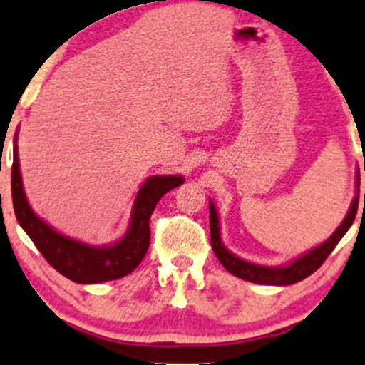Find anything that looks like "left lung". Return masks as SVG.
Segmentation results:
<instances>
[{"label":"left lung","instance_id":"8db88e82","mask_svg":"<svg viewBox=\"0 0 365 365\" xmlns=\"http://www.w3.org/2000/svg\"><path fill=\"white\" fill-rule=\"evenodd\" d=\"M360 137V135H359ZM360 185V178H357V187ZM364 204H365V194H364ZM359 207V195H355V199L351 201L350 210L345 216V220L341 222V225L334 230V234L327 239L326 242H322L320 246L314 247L312 251H308L303 256H299L298 259H294L293 263L286 267H263L256 265V263L246 262L241 259L239 256L232 255L230 251L223 246L222 239H220V223H218V213H216L215 204L210 201V230H211V246L216 258L220 259L223 267L230 272L235 277L250 280L255 284H265V286H289V284L299 282V280L307 279L308 275L314 274L317 268L326 262V258L332 253V250L336 247V244L341 241L343 235L346 234L348 228L354 223L355 215H357Z\"/></svg>","mask_w":365,"mask_h":365}]
</instances>
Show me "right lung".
<instances>
[{
  "mask_svg": "<svg viewBox=\"0 0 365 365\" xmlns=\"http://www.w3.org/2000/svg\"><path fill=\"white\" fill-rule=\"evenodd\" d=\"M183 182L185 178L180 175L150 176L140 187L131 211L130 227L124 237L109 246H90L58 234L31 210L24 194L17 138H15L14 164H11V201H14L17 222L38 247L39 253L45 256L46 262L63 277L78 284H100L131 274L149 250V220L155 204L166 192L182 185Z\"/></svg>",
  "mask_w": 365,
  "mask_h": 365,
  "instance_id": "right-lung-1",
  "label": "right lung"
}]
</instances>
